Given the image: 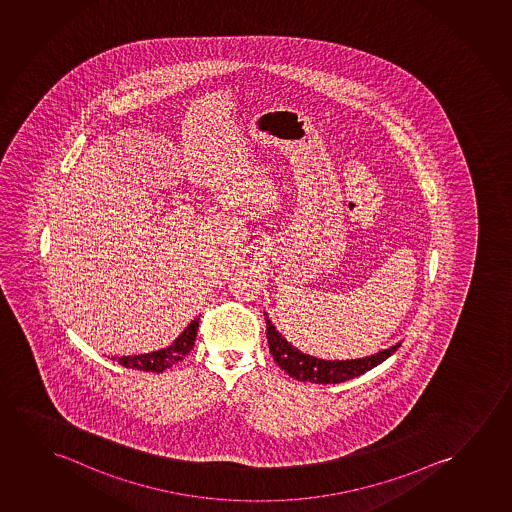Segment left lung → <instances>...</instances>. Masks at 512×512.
<instances>
[{
  "mask_svg": "<svg viewBox=\"0 0 512 512\" xmlns=\"http://www.w3.org/2000/svg\"><path fill=\"white\" fill-rule=\"evenodd\" d=\"M266 325L267 343H269V351L273 355L274 362L280 365L290 378L309 381L316 385H336L348 379L358 378L374 367H378L379 364H383L386 358L392 357L393 353L399 350L400 346V343L393 344L386 350L364 358L323 360L313 355H306L301 350H297L294 344L288 343L287 339L281 336V332L276 330L267 313Z\"/></svg>",
  "mask_w": 512,
  "mask_h": 512,
  "instance_id": "1",
  "label": "left lung"
}]
</instances>
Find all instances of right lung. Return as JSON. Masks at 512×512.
<instances>
[{"instance_id":"1","label":"right lung","mask_w":512,"mask_h":512,"mask_svg":"<svg viewBox=\"0 0 512 512\" xmlns=\"http://www.w3.org/2000/svg\"><path fill=\"white\" fill-rule=\"evenodd\" d=\"M197 327H199V318H194L192 322L185 327L182 334L176 337L173 344L168 348L152 351V353H143V355H133V357H120V365L127 369H136V371L162 372L169 369L171 365L178 364L180 360L189 355L190 350L196 343ZM115 360V358H113Z\"/></svg>"}]
</instances>
